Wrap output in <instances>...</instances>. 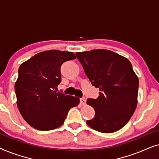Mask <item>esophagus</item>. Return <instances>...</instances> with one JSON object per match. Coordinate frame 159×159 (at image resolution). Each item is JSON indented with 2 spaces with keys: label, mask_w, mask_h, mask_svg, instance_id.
<instances>
[{
  "label": "esophagus",
  "mask_w": 159,
  "mask_h": 159,
  "mask_svg": "<svg viewBox=\"0 0 159 159\" xmlns=\"http://www.w3.org/2000/svg\"><path fill=\"white\" fill-rule=\"evenodd\" d=\"M80 103H81V105H82V106L85 105L86 100H85V98H80Z\"/></svg>",
  "instance_id": "34e87169"
}]
</instances>
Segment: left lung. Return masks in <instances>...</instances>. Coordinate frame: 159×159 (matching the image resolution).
Wrapping results in <instances>:
<instances>
[{
    "instance_id": "8db88e82",
    "label": "left lung",
    "mask_w": 159,
    "mask_h": 159,
    "mask_svg": "<svg viewBox=\"0 0 159 159\" xmlns=\"http://www.w3.org/2000/svg\"><path fill=\"white\" fill-rule=\"evenodd\" d=\"M76 56L91 83L100 90L96 99L87 101L95 111L87 124L103 133L118 131L129 121L138 105L139 80L131 63L105 49L77 52Z\"/></svg>"
}]
</instances>
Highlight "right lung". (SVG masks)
Here are the masks:
<instances>
[{"label": "right lung", "instance_id": "add662e5", "mask_svg": "<svg viewBox=\"0 0 159 159\" xmlns=\"http://www.w3.org/2000/svg\"><path fill=\"white\" fill-rule=\"evenodd\" d=\"M76 58L72 52L49 50L22 63L15 82L16 104L24 119L34 129H56L80 98L55 90L61 81L63 63Z\"/></svg>", "mask_w": 159, "mask_h": 159}]
</instances>
